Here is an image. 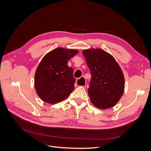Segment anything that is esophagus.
Returning <instances> with one entry per match:
<instances>
[{
    "instance_id": "esophagus-1",
    "label": "esophagus",
    "mask_w": 151,
    "mask_h": 151,
    "mask_svg": "<svg viewBox=\"0 0 151 151\" xmlns=\"http://www.w3.org/2000/svg\"><path fill=\"white\" fill-rule=\"evenodd\" d=\"M76 86H82V87H85L86 85V81L85 80V78L84 77H81L80 79H77L76 81Z\"/></svg>"
}]
</instances>
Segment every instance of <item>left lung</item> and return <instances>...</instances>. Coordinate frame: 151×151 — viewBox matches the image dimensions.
<instances>
[{
	"instance_id": "obj_1",
	"label": "left lung",
	"mask_w": 151,
	"mask_h": 151,
	"mask_svg": "<svg viewBox=\"0 0 151 151\" xmlns=\"http://www.w3.org/2000/svg\"><path fill=\"white\" fill-rule=\"evenodd\" d=\"M91 71L90 100L99 109L113 107L124 92L125 80L120 67L112 55L101 49L83 50Z\"/></svg>"
}]
</instances>
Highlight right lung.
<instances>
[{
    "label": "right lung",
    "instance_id": "1",
    "mask_svg": "<svg viewBox=\"0 0 151 151\" xmlns=\"http://www.w3.org/2000/svg\"><path fill=\"white\" fill-rule=\"evenodd\" d=\"M77 53L76 50L57 48L43 58L35 77L36 93L43 101L50 104L61 102L74 89V70L67 63Z\"/></svg>",
    "mask_w": 151,
    "mask_h": 151
}]
</instances>
